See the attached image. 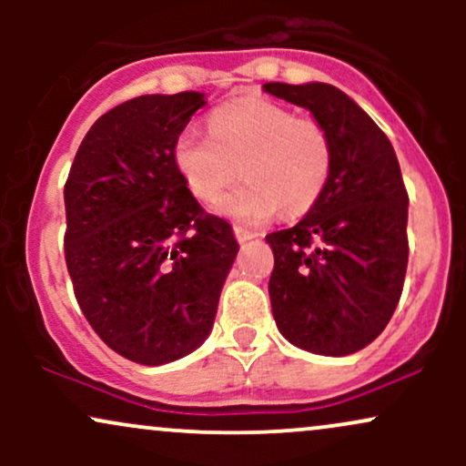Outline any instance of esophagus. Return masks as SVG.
<instances>
[{
  "label": "esophagus",
  "instance_id": "obj_1",
  "mask_svg": "<svg viewBox=\"0 0 466 466\" xmlns=\"http://www.w3.org/2000/svg\"><path fill=\"white\" fill-rule=\"evenodd\" d=\"M234 237H237L240 243H243V240H249V238L258 237V232H254V229H248V228L238 226V223H234Z\"/></svg>",
  "mask_w": 466,
  "mask_h": 466
}]
</instances>
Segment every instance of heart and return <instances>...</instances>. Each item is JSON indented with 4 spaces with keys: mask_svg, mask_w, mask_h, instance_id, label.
<instances>
[{
    "mask_svg": "<svg viewBox=\"0 0 466 466\" xmlns=\"http://www.w3.org/2000/svg\"><path fill=\"white\" fill-rule=\"evenodd\" d=\"M208 131H181L173 147L195 199L217 201L238 179V168L248 184L218 201V210L238 221L260 223L278 208L287 217L304 215L322 197L333 168V142L322 122L274 100L245 98L217 106Z\"/></svg>",
    "mask_w": 466,
    "mask_h": 466,
    "instance_id": "1",
    "label": "heart"
}]
</instances>
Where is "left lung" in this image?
<instances>
[{"instance_id": "1", "label": "left lung", "mask_w": 466, "mask_h": 466, "mask_svg": "<svg viewBox=\"0 0 466 466\" xmlns=\"http://www.w3.org/2000/svg\"><path fill=\"white\" fill-rule=\"evenodd\" d=\"M304 106L333 142V168L298 226L267 234L278 330L298 349L341 357L386 329L408 269V190L388 136L333 85L267 83Z\"/></svg>"}]
</instances>
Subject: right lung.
I'll return each instance as SVG.
<instances>
[{"label":"right lung","instance_id":"1","mask_svg":"<svg viewBox=\"0 0 466 466\" xmlns=\"http://www.w3.org/2000/svg\"><path fill=\"white\" fill-rule=\"evenodd\" d=\"M203 94L137 96L94 122L66 181V263L80 311L127 360L162 366L215 324L238 243L173 159Z\"/></svg>","mask_w":466,"mask_h":466}]
</instances>
